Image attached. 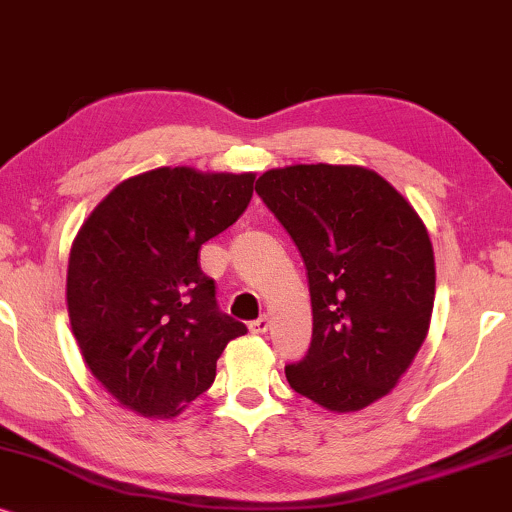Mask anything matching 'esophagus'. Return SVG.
Wrapping results in <instances>:
<instances>
[{"label":"esophagus","mask_w":512,"mask_h":512,"mask_svg":"<svg viewBox=\"0 0 512 512\" xmlns=\"http://www.w3.org/2000/svg\"><path fill=\"white\" fill-rule=\"evenodd\" d=\"M269 325H271L269 316H260V318H255L250 323V332H252V335H264V332L269 330Z\"/></svg>","instance_id":"obj_1"}]
</instances>
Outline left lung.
<instances>
[{
  "mask_svg": "<svg viewBox=\"0 0 512 512\" xmlns=\"http://www.w3.org/2000/svg\"><path fill=\"white\" fill-rule=\"evenodd\" d=\"M255 192L309 278L311 346L285 365L288 384L332 412L363 410L398 384L428 335L435 262L424 222L360 166L267 170Z\"/></svg>",
  "mask_w": 512,
  "mask_h": 512,
  "instance_id": "obj_1",
  "label": "left lung"
}]
</instances>
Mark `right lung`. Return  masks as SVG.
Returning a JSON list of instances; mask_svg holds the SVG:
<instances>
[{
  "mask_svg": "<svg viewBox=\"0 0 512 512\" xmlns=\"http://www.w3.org/2000/svg\"><path fill=\"white\" fill-rule=\"evenodd\" d=\"M252 173L156 168L114 187L72 243L67 311L93 377L142 417H175L248 327L220 311L199 250L245 213Z\"/></svg>",
  "mask_w": 512,
  "mask_h": 512,
  "instance_id": "obj_1",
  "label": "right lung"
}]
</instances>
